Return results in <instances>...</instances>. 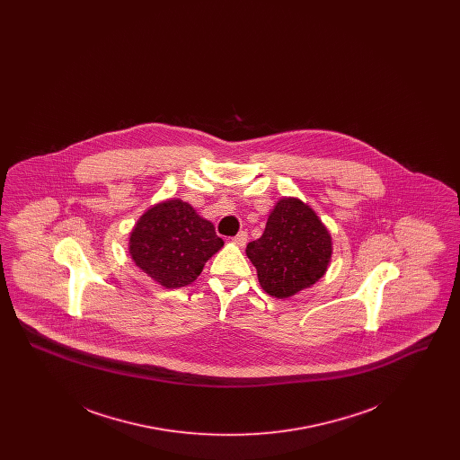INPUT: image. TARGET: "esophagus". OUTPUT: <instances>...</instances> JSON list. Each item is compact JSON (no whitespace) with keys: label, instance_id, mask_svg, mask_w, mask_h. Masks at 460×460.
<instances>
[{"label":"esophagus","instance_id":"1","mask_svg":"<svg viewBox=\"0 0 460 460\" xmlns=\"http://www.w3.org/2000/svg\"><path fill=\"white\" fill-rule=\"evenodd\" d=\"M246 241H248V233H246V231H240V233L233 238V243H236L238 246H244Z\"/></svg>","mask_w":460,"mask_h":460}]
</instances>
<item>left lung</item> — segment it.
<instances>
[{"instance_id":"obj_1","label":"left lung","mask_w":460,"mask_h":460,"mask_svg":"<svg viewBox=\"0 0 460 460\" xmlns=\"http://www.w3.org/2000/svg\"><path fill=\"white\" fill-rule=\"evenodd\" d=\"M265 293L288 298L317 283L328 270L332 243L326 226L298 198H281L259 240L246 244Z\"/></svg>"}]
</instances>
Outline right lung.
<instances>
[{"label": "right lung", "instance_id": "right-lung-1", "mask_svg": "<svg viewBox=\"0 0 460 460\" xmlns=\"http://www.w3.org/2000/svg\"><path fill=\"white\" fill-rule=\"evenodd\" d=\"M222 246L214 224L175 198L148 208L129 238L134 263L167 289L191 285Z\"/></svg>", "mask_w": 460, "mask_h": 460}]
</instances>
